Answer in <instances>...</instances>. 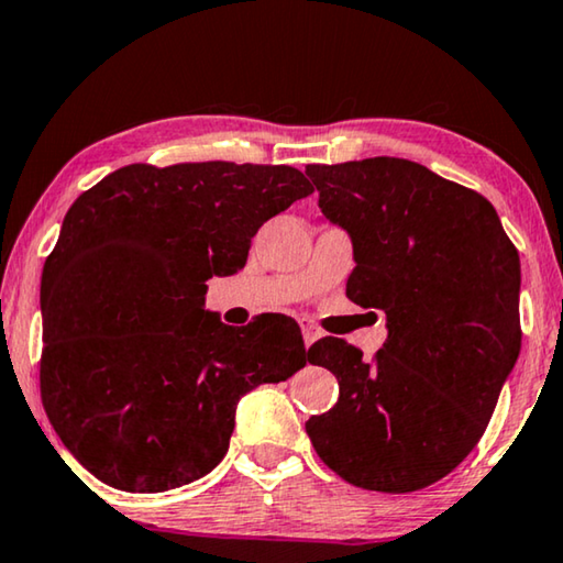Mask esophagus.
Here are the masks:
<instances>
[{
	"mask_svg": "<svg viewBox=\"0 0 563 563\" xmlns=\"http://www.w3.org/2000/svg\"><path fill=\"white\" fill-rule=\"evenodd\" d=\"M300 330H302V343H306V347L313 345V343L318 341V338L323 335V333H320V328L310 323V320H302V323H300Z\"/></svg>",
	"mask_w": 563,
	"mask_h": 563,
	"instance_id": "esophagus-1",
	"label": "esophagus"
}]
</instances>
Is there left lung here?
<instances>
[{"instance_id":"left-lung-1","label":"left lung","mask_w":563,"mask_h":563,"mask_svg":"<svg viewBox=\"0 0 563 563\" xmlns=\"http://www.w3.org/2000/svg\"><path fill=\"white\" fill-rule=\"evenodd\" d=\"M306 175L353 240L345 296L388 318L371 361L343 338L310 345V363L341 388L328 413L308 418L310 443L347 484L421 490L474 451L519 358V250L484 195L410 159Z\"/></svg>"}]
</instances>
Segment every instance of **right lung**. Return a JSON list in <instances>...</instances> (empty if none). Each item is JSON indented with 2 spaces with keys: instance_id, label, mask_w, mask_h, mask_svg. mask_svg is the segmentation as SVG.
I'll list each match as a JSON object with an SVG mask.
<instances>
[{
  "instance_id": "1",
  "label": "right lung",
  "mask_w": 563,
  "mask_h": 563,
  "mask_svg": "<svg viewBox=\"0 0 563 563\" xmlns=\"http://www.w3.org/2000/svg\"><path fill=\"white\" fill-rule=\"evenodd\" d=\"M310 192L290 165L212 159L120 167L73 202L42 271L40 394L89 474L140 494L202 478L238 400L310 361L288 316L233 328L202 308L205 280L243 271L263 222Z\"/></svg>"
}]
</instances>
